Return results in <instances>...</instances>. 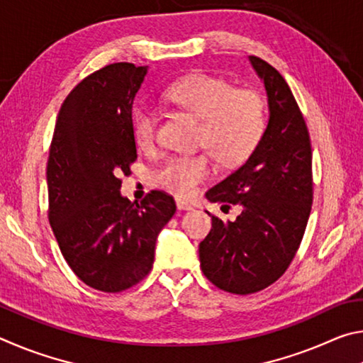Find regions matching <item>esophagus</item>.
<instances>
[{
  "mask_svg": "<svg viewBox=\"0 0 363 363\" xmlns=\"http://www.w3.org/2000/svg\"><path fill=\"white\" fill-rule=\"evenodd\" d=\"M176 206H177V210H182V211H189V210H192V205L187 203V201L181 200V199H177V200H176Z\"/></svg>",
  "mask_w": 363,
  "mask_h": 363,
  "instance_id": "esophagus-1",
  "label": "esophagus"
}]
</instances>
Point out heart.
Masks as SVG:
<instances>
[{
    "instance_id": "1",
    "label": "heart",
    "mask_w": 363,
    "mask_h": 363,
    "mask_svg": "<svg viewBox=\"0 0 363 363\" xmlns=\"http://www.w3.org/2000/svg\"><path fill=\"white\" fill-rule=\"evenodd\" d=\"M167 99L201 121L200 144L223 164L242 163L261 139L264 102L255 91L235 89L223 78L199 73L168 88ZM157 130L158 118L150 107L134 110L133 133L139 147L149 149L155 144ZM211 173L213 164L206 155H174L153 171L152 182L171 194L189 196Z\"/></svg>"
}]
</instances>
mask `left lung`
<instances>
[{
    "label": "left lung",
    "instance_id": "left-lung-1",
    "mask_svg": "<svg viewBox=\"0 0 363 363\" xmlns=\"http://www.w3.org/2000/svg\"><path fill=\"white\" fill-rule=\"evenodd\" d=\"M250 64L267 93L269 121L247 162L206 192L211 203L240 205L235 220L211 216L200 267L220 290L250 294L284 275L303 240L312 206V150L285 78L266 60Z\"/></svg>",
    "mask_w": 363,
    "mask_h": 363
}]
</instances>
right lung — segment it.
<instances>
[{
    "label": "right lung",
    "mask_w": 363,
    "mask_h": 363,
    "mask_svg": "<svg viewBox=\"0 0 363 363\" xmlns=\"http://www.w3.org/2000/svg\"><path fill=\"white\" fill-rule=\"evenodd\" d=\"M147 67L112 64L91 73L59 110L48 158L49 224L67 264L86 285L118 293L143 280L173 196L152 190L131 203L120 174L136 162L133 102Z\"/></svg>",
    "instance_id": "1"
}]
</instances>
